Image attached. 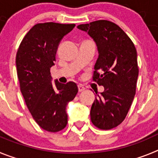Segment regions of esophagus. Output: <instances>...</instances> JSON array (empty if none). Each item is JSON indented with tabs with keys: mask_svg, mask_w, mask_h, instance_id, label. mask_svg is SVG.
<instances>
[{
	"mask_svg": "<svg viewBox=\"0 0 158 158\" xmlns=\"http://www.w3.org/2000/svg\"><path fill=\"white\" fill-rule=\"evenodd\" d=\"M77 87H78V91L80 92V93H81V92H83L84 90L85 89V88L84 87L83 85H78Z\"/></svg>",
	"mask_w": 158,
	"mask_h": 158,
	"instance_id": "34e87169",
	"label": "esophagus"
}]
</instances>
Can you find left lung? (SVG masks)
<instances>
[{"mask_svg": "<svg viewBox=\"0 0 158 158\" xmlns=\"http://www.w3.org/2000/svg\"><path fill=\"white\" fill-rule=\"evenodd\" d=\"M77 28L96 43L99 56L93 78L104 88L92 105L91 121L99 129H112L126 118L135 97L139 76L136 48L127 35L108 20L80 24Z\"/></svg>", "mask_w": 158, "mask_h": 158, "instance_id": "8db88e82", "label": "left lung"}]
</instances>
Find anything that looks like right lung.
<instances>
[{"instance_id":"obj_1","label":"right lung","mask_w":158,"mask_h":158,"mask_svg":"<svg viewBox=\"0 0 158 158\" xmlns=\"http://www.w3.org/2000/svg\"><path fill=\"white\" fill-rule=\"evenodd\" d=\"M74 27L73 23H37L24 36L16 54V72L25 103L38 125L49 132L65 127L66 106L78 92L74 82L55 80L52 85L51 75L60 42Z\"/></svg>"}]
</instances>
